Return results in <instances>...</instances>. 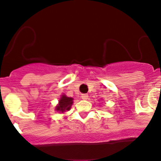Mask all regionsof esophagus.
<instances>
[{
  "mask_svg": "<svg viewBox=\"0 0 161 161\" xmlns=\"http://www.w3.org/2000/svg\"><path fill=\"white\" fill-rule=\"evenodd\" d=\"M81 97H82V100H87L89 97V95L88 94H82V96H81Z\"/></svg>",
  "mask_w": 161,
  "mask_h": 161,
  "instance_id": "esophagus-1",
  "label": "esophagus"
}]
</instances>
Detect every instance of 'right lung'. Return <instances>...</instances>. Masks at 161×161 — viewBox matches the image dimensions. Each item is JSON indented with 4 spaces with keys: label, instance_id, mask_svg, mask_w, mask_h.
<instances>
[{
    "label": "right lung",
    "instance_id": "right-lung-1",
    "mask_svg": "<svg viewBox=\"0 0 161 161\" xmlns=\"http://www.w3.org/2000/svg\"><path fill=\"white\" fill-rule=\"evenodd\" d=\"M72 100L73 99L71 97H68L65 95H63L60 99L59 104L56 108V110L62 112V113L65 111H69V110H70L71 104L73 103Z\"/></svg>",
    "mask_w": 161,
    "mask_h": 161
}]
</instances>
